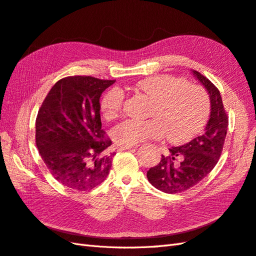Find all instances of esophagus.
<instances>
[{
	"label": "esophagus",
	"mask_w": 256,
	"mask_h": 256,
	"mask_svg": "<svg viewBox=\"0 0 256 256\" xmlns=\"http://www.w3.org/2000/svg\"><path fill=\"white\" fill-rule=\"evenodd\" d=\"M138 147V145H128V146H120L119 150H132Z\"/></svg>",
	"instance_id": "esophagus-1"
}]
</instances>
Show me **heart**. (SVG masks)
<instances>
[{
    "mask_svg": "<svg viewBox=\"0 0 256 256\" xmlns=\"http://www.w3.org/2000/svg\"><path fill=\"white\" fill-rule=\"evenodd\" d=\"M135 90L152 100L146 112L149 119H126L112 128V137L122 146L138 145L166 137L172 142L190 140L204 126L210 114V97L199 85L188 84L172 76H156L135 84ZM124 92L110 88L102 100V112L108 120L120 114L124 104Z\"/></svg>",
    "mask_w": 256,
    "mask_h": 256,
    "instance_id": "b5f03b06",
    "label": "heart"
}]
</instances>
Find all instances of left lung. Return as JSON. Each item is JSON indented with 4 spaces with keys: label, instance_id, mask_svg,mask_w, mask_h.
Segmentation results:
<instances>
[{
    "label": "left lung",
    "instance_id": "left-lung-1",
    "mask_svg": "<svg viewBox=\"0 0 256 256\" xmlns=\"http://www.w3.org/2000/svg\"><path fill=\"white\" fill-rule=\"evenodd\" d=\"M192 74L206 90L211 112L204 133L185 145L170 148V154L162 156L159 164L147 172L150 184L166 194L185 192L204 178L218 163L227 134L228 116L220 90L200 72L192 70Z\"/></svg>",
    "mask_w": 256,
    "mask_h": 256
}]
</instances>
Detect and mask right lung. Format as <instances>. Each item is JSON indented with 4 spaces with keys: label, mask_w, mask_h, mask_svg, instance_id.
I'll list each match as a JSON object with an SVG mask.
<instances>
[{
    "label": "right lung",
    "mask_w": 256,
    "mask_h": 256,
    "mask_svg": "<svg viewBox=\"0 0 256 256\" xmlns=\"http://www.w3.org/2000/svg\"><path fill=\"white\" fill-rule=\"evenodd\" d=\"M114 80L85 76L55 83L38 110L36 142L45 166L62 185L92 190L109 174L111 140L104 136L100 98Z\"/></svg>",
    "instance_id": "add662e5"
}]
</instances>
